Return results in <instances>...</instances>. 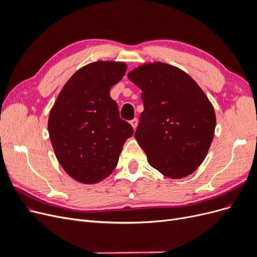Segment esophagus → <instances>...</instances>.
<instances>
[{
    "instance_id": "obj_1",
    "label": "esophagus",
    "mask_w": 257,
    "mask_h": 257,
    "mask_svg": "<svg viewBox=\"0 0 257 257\" xmlns=\"http://www.w3.org/2000/svg\"><path fill=\"white\" fill-rule=\"evenodd\" d=\"M131 124H132V126H133V128H136L137 124H138V120L136 118L133 119V120H131Z\"/></svg>"
}]
</instances>
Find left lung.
I'll list each match as a JSON object with an SVG mask.
<instances>
[{
  "label": "left lung",
  "instance_id": "1",
  "mask_svg": "<svg viewBox=\"0 0 257 257\" xmlns=\"http://www.w3.org/2000/svg\"><path fill=\"white\" fill-rule=\"evenodd\" d=\"M141 88L144 111L135 138L148 163L164 176L180 179L203 163L215 128L213 106L185 72L162 62L128 73Z\"/></svg>",
  "mask_w": 257,
  "mask_h": 257
}]
</instances>
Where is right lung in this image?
<instances>
[{"label": "right lung", "instance_id": "obj_1", "mask_svg": "<svg viewBox=\"0 0 257 257\" xmlns=\"http://www.w3.org/2000/svg\"><path fill=\"white\" fill-rule=\"evenodd\" d=\"M125 72L122 62L85 65L69 78L51 108V145L61 166L76 181L93 184L109 176L134 133L110 97L111 87Z\"/></svg>", "mask_w": 257, "mask_h": 257}]
</instances>
